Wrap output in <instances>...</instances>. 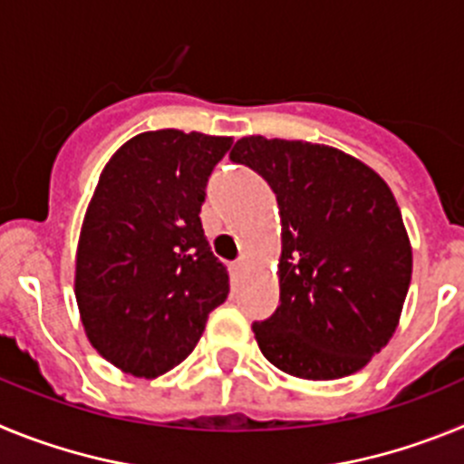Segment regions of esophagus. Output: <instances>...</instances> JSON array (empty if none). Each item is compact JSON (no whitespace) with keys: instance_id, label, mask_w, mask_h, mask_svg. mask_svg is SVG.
<instances>
[{"instance_id":"1","label":"esophagus","mask_w":464,"mask_h":464,"mask_svg":"<svg viewBox=\"0 0 464 464\" xmlns=\"http://www.w3.org/2000/svg\"><path fill=\"white\" fill-rule=\"evenodd\" d=\"M248 269V260H239L235 262V274H244Z\"/></svg>"}]
</instances>
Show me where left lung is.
I'll return each instance as SVG.
<instances>
[{
	"label": "left lung",
	"instance_id": "left-lung-1",
	"mask_svg": "<svg viewBox=\"0 0 464 464\" xmlns=\"http://www.w3.org/2000/svg\"><path fill=\"white\" fill-rule=\"evenodd\" d=\"M229 160L269 183L281 216V304L253 325L262 355L309 381L362 370L395 334L411 283V241L388 183L325 143L244 137Z\"/></svg>",
	"mask_w": 464,
	"mask_h": 464
}]
</instances>
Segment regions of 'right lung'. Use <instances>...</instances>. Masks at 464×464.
<instances>
[{
  "label": "right lung",
  "instance_id": "1",
  "mask_svg": "<svg viewBox=\"0 0 464 464\" xmlns=\"http://www.w3.org/2000/svg\"><path fill=\"white\" fill-rule=\"evenodd\" d=\"M232 137L141 132L111 155L85 211L73 293L85 337L113 367L155 379L197 346L229 276L199 211Z\"/></svg>",
  "mask_w": 464,
  "mask_h": 464
}]
</instances>
